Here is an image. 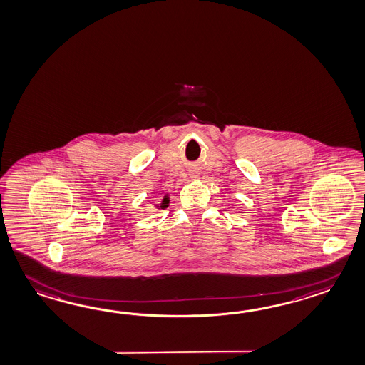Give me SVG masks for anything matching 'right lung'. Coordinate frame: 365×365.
<instances>
[{
    "label": "right lung",
    "mask_w": 365,
    "mask_h": 365,
    "mask_svg": "<svg viewBox=\"0 0 365 365\" xmlns=\"http://www.w3.org/2000/svg\"><path fill=\"white\" fill-rule=\"evenodd\" d=\"M168 205H169V196H168V195H165V196H163V202H161V204H160L158 207H161L163 210V208H166Z\"/></svg>",
    "instance_id": "right-lung-1"
}]
</instances>
